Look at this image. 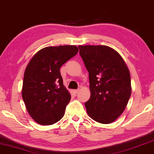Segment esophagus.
<instances>
[{
	"mask_svg": "<svg viewBox=\"0 0 154 154\" xmlns=\"http://www.w3.org/2000/svg\"><path fill=\"white\" fill-rule=\"evenodd\" d=\"M78 92H79V90H73V91H72V93H73V94H77Z\"/></svg>",
	"mask_w": 154,
	"mask_h": 154,
	"instance_id": "esophagus-1",
	"label": "esophagus"
}]
</instances>
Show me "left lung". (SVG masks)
Segmentation results:
<instances>
[{
	"label": "left lung",
	"mask_w": 154,
	"mask_h": 154,
	"mask_svg": "<svg viewBox=\"0 0 154 154\" xmlns=\"http://www.w3.org/2000/svg\"><path fill=\"white\" fill-rule=\"evenodd\" d=\"M89 73L91 97L85 103L89 116L111 123L126 109L131 94L128 68L120 54L106 45H79Z\"/></svg>",
	"instance_id": "1"
}]
</instances>
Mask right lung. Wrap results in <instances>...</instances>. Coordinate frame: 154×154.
<instances>
[{"mask_svg": "<svg viewBox=\"0 0 154 154\" xmlns=\"http://www.w3.org/2000/svg\"><path fill=\"white\" fill-rule=\"evenodd\" d=\"M78 51L75 45L45 47L28 64L22 97L28 113L39 124H54L63 116L71 95L63 86L60 68Z\"/></svg>", "mask_w": 154, "mask_h": 154, "instance_id": "1", "label": "right lung"}]
</instances>
